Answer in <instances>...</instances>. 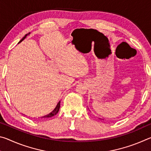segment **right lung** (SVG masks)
<instances>
[{
    "label": "right lung",
    "mask_w": 151,
    "mask_h": 151,
    "mask_svg": "<svg viewBox=\"0 0 151 151\" xmlns=\"http://www.w3.org/2000/svg\"><path fill=\"white\" fill-rule=\"evenodd\" d=\"M30 34V32H29L28 33V34H27L26 35H24V37L22 38V39L20 40V41L19 42V43H18V44H19L20 42H21L22 40H23L25 38H26L28 35H29ZM60 101H59L58 103V104H57V106H56V107L55 108V109L53 110V111L51 112H50L49 114H47V115H45V116H42L41 118H50V117H52V116H55V115H56V114H57V113H58V111H59V109H60Z\"/></svg>",
    "instance_id": "1"
}]
</instances>
